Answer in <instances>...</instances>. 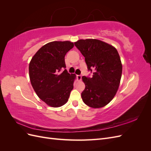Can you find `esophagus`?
<instances>
[{
  "instance_id": "esophagus-1",
  "label": "esophagus",
  "mask_w": 151,
  "mask_h": 151,
  "mask_svg": "<svg viewBox=\"0 0 151 151\" xmlns=\"http://www.w3.org/2000/svg\"><path fill=\"white\" fill-rule=\"evenodd\" d=\"M76 77H77V81H81V79H82V76H81V75H77V76H76Z\"/></svg>"
}]
</instances>
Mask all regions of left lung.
<instances>
[{"mask_svg": "<svg viewBox=\"0 0 151 151\" xmlns=\"http://www.w3.org/2000/svg\"><path fill=\"white\" fill-rule=\"evenodd\" d=\"M75 46L85 57L92 77L83 76L86 85L81 93L84 103L89 107L106 106L115 96L121 80L122 65L116 49L96 39L79 40Z\"/></svg>", "mask_w": 151, "mask_h": 151, "instance_id": "8db88e82", "label": "left lung"}]
</instances>
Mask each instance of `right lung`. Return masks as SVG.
Here are the masks:
<instances>
[{"mask_svg": "<svg viewBox=\"0 0 151 151\" xmlns=\"http://www.w3.org/2000/svg\"><path fill=\"white\" fill-rule=\"evenodd\" d=\"M74 47L69 41L52 42L39 49L29 65V79L38 96L52 107L65 104L74 88L75 74L68 73L65 56Z\"/></svg>", "mask_w": 151, "mask_h": 151, "instance_id": "right-lung-1", "label": "right lung"}]
</instances>
